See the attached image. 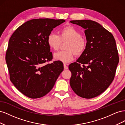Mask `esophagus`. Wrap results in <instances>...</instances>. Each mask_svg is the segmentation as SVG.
<instances>
[{
	"mask_svg": "<svg viewBox=\"0 0 125 125\" xmlns=\"http://www.w3.org/2000/svg\"><path fill=\"white\" fill-rule=\"evenodd\" d=\"M67 65V63H63V67H64V69H68V67Z\"/></svg>",
	"mask_w": 125,
	"mask_h": 125,
	"instance_id": "esophagus-1",
	"label": "esophagus"
}]
</instances>
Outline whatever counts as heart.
Segmentation results:
<instances>
[{"label":"heart","instance_id":"heart-1","mask_svg":"<svg viewBox=\"0 0 125 125\" xmlns=\"http://www.w3.org/2000/svg\"><path fill=\"white\" fill-rule=\"evenodd\" d=\"M47 43L52 50L57 51L62 42H67V50L59 52L54 54L55 60L63 62H68L73 59L74 54L80 56L83 53L86 48V41L81 37L80 32L73 26H67L62 28L59 35L51 33L47 36Z\"/></svg>","mask_w":125,"mask_h":125}]
</instances>
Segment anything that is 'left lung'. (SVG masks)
I'll list each match as a JSON object with an SVG mask.
<instances>
[{"instance_id":"1","label":"left lung","mask_w":125,"mask_h":125,"mask_svg":"<svg viewBox=\"0 0 125 125\" xmlns=\"http://www.w3.org/2000/svg\"><path fill=\"white\" fill-rule=\"evenodd\" d=\"M85 29L86 48L77 62L71 63V88L81 97L92 99L103 93L115 77L119 62L116 41L112 34L97 22L72 20Z\"/></svg>"}]
</instances>
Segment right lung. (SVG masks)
<instances>
[{
	"label": "right lung",
	"mask_w": 125,
	"mask_h": 125,
	"mask_svg": "<svg viewBox=\"0 0 125 125\" xmlns=\"http://www.w3.org/2000/svg\"><path fill=\"white\" fill-rule=\"evenodd\" d=\"M63 19H36L17 28L9 41L6 54L10 81L26 96L37 99L53 88L63 70L60 61H52L47 36Z\"/></svg>",
	"instance_id": "right-lung-1"
}]
</instances>
